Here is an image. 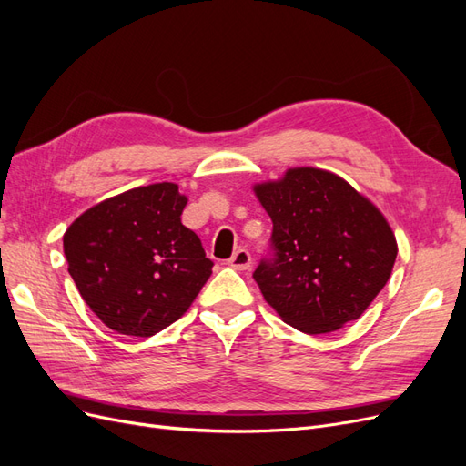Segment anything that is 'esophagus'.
<instances>
[{"mask_svg": "<svg viewBox=\"0 0 466 466\" xmlns=\"http://www.w3.org/2000/svg\"><path fill=\"white\" fill-rule=\"evenodd\" d=\"M250 264H252V257L247 248H238L229 258V266L235 268V270H248Z\"/></svg>", "mask_w": 466, "mask_h": 466, "instance_id": "esophagus-1", "label": "esophagus"}]
</instances>
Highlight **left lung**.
Returning a JSON list of instances; mask_svg holds the SVG:
<instances>
[{
    "mask_svg": "<svg viewBox=\"0 0 466 466\" xmlns=\"http://www.w3.org/2000/svg\"><path fill=\"white\" fill-rule=\"evenodd\" d=\"M255 194L274 223V255L252 274L266 303L307 334L360 319L397 260L385 216L342 177L315 167L288 168Z\"/></svg>",
    "mask_w": 466,
    "mask_h": 466,
    "instance_id": "left-lung-1",
    "label": "left lung"
}]
</instances>
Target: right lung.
Returning a JSON list of instances; mask_svg holds the SVG:
<instances>
[{"instance_id":"obj_1","label":"right lung","mask_w":466,"mask_h":466,"mask_svg":"<svg viewBox=\"0 0 466 466\" xmlns=\"http://www.w3.org/2000/svg\"><path fill=\"white\" fill-rule=\"evenodd\" d=\"M187 202L175 182L132 188L83 211L64 233L67 272L108 329L157 334L204 288L214 262L180 221Z\"/></svg>"}]
</instances>
